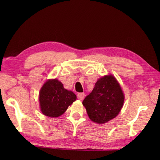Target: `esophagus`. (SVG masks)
Instances as JSON below:
<instances>
[{"mask_svg": "<svg viewBox=\"0 0 160 160\" xmlns=\"http://www.w3.org/2000/svg\"><path fill=\"white\" fill-rule=\"evenodd\" d=\"M77 97H78V98L80 99V100H83L84 98H85V94H84V93H78V95H77Z\"/></svg>", "mask_w": 160, "mask_h": 160, "instance_id": "obj_1", "label": "esophagus"}]
</instances>
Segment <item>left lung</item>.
<instances>
[{
    "label": "left lung",
    "mask_w": 160,
    "mask_h": 160,
    "mask_svg": "<svg viewBox=\"0 0 160 160\" xmlns=\"http://www.w3.org/2000/svg\"><path fill=\"white\" fill-rule=\"evenodd\" d=\"M122 88L112 75H106L99 78L94 88L82 104L89 118L102 124L115 118L122 109L124 102Z\"/></svg>",
    "instance_id": "8db88e82"
}]
</instances>
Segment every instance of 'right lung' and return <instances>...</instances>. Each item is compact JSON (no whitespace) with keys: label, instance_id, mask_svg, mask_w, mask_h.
Returning a JSON list of instances; mask_svg holds the SVG:
<instances>
[{"label":"right lung","instance_id":"1","mask_svg":"<svg viewBox=\"0 0 160 160\" xmlns=\"http://www.w3.org/2000/svg\"><path fill=\"white\" fill-rule=\"evenodd\" d=\"M76 99L77 96L72 91L65 89L57 79L48 80L39 93L41 111L44 115L51 118L62 115Z\"/></svg>","mask_w":160,"mask_h":160}]
</instances>
